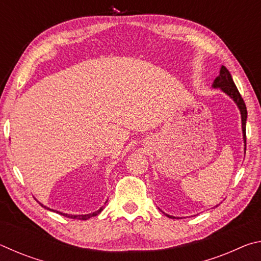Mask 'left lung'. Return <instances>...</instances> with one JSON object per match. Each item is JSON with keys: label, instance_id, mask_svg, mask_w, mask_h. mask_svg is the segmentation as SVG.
<instances>
[{"label": "left lung", "instance_id": "obj_1", "mask_svg": "<svg viewBox=\"0 0 261 261\" xmlns=\"http://www.w3.org/2000/svg\"><path fill=\"white\" fill-rule=\"evenodd\" d=\"M213 86L214 88H220L221 91L224 92L227 95L230 96V98L235 101V103L237 105V107L240 108V112H241V117H242V131H243V139H244V143H245V149H246V118H247V110H246V106L244 100H243L242 95L240 94V92H238L237 87L235 85V83L232 81V77L230 72L228 71V69L226 67H221L220 69V74L218 77L215 78V81L213 83ZM168 218H171L174 219V216H170L166 214Z\"/></svg>", "mask_w": 261, "mask_h": 261}]
</instances>
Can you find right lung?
<instances>
[{
  "label": "right lung",
  "mask_w": 261,
  "mask_h": 261,
  "mask_svg": "<svg viewBox=\"0 0 261 261\" xmlns=\"http://www.w3.org/2000/svg\"><path fill=\"white\" fill-rule=\"evenodd\" d=\"M108 201V200H107ZM106 201V202H107ZM39 204H40V202H39ZM43 208H46V210H49V211H53V212H56V213H59V214H61V215H63V216H65V218H70V219H77V220H87V219H90V218H92V216H95V215H98V214H100L101 212H102V210H103V207H101L100 210H98V211H95V212H93V213H91V214H85V215H72V214H65V213H62V212H59V211H54V210H50V208H48V207H46L45 205H42V204H40Z\"/></svg>",
  "instance_id": "right-lung-1"
}]
</instances>
